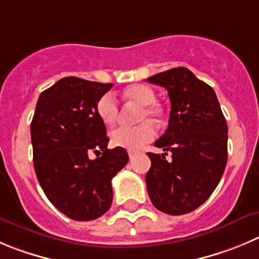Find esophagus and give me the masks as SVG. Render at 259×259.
I'll return each mask as SVG.
<instances>
[{
    "label": "esophagus",
    "instance_id": "1",
    "mask_svg": "<svg viewBox=\"0 0 259 259\" xmlns=\"http://www.w3.org/2000/svg\"><path fill=\"white\" fill-rule=\"evenodd\" d=\"M127 153H129L130 159H132V158H134L135 154H137V152H135V151H127Z\"/></svg>",
    "mask_w": 259,
    "mask_h": 259
}]
</instances>
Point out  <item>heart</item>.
<instances>
[{"instance_id": "1", "label": "heart", "mask_w": 259, "mask_h": 259, "mask_svg": "<svg viewBox=\"0 0 259 259\" xmlns=\"http://www.w3.org/2000/svg\"><path fill=\"white\" fill-rule=\"evenodd\" d=\"M122 97L129 102L141 106L138 113V121L147 117L158 121L162 117V108L156 103V93L146 84H133L122 92ZM97 115L106 125H112L118 115V103L112 94L107 93L101 97L96 106ZM156 137V127L151 121H143L137 126L117 127L111 133V144L130 151L141 149L144 144L152 142Z\"/></svg>"}]
</instances>
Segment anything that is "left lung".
I'll use <instances>...</instances> for the list:
<instances>
[{"mask_svg":"<svg viewBox=\"0 0 259 259\" xmlns=\"http://www.w3.org/2000/svg\"><path fill=\"white\" fill-rule=\"evenodd\" d=\"M147 80L167 89L168 126L154 143L165 153H147V190L153 206L167 214H185L213 193L228 162V124L213 89L187 67L158 72ZM171 151L173 161L165 156Z\"/></svg>","mask_w":259,"mask_h":259,"instance_id":"1","label":"left lung"}]
</instances>
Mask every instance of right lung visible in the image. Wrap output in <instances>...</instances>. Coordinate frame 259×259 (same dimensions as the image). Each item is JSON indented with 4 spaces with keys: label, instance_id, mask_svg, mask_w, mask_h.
Segmentation results:
<instances>
[{
    "label": "right lung",
    "instance_id": "right-lung-1",
    "mask_svg": "<svg viewBox=\"0 0 259 259\" xmlns=\"http://www.w3.org/2000/svg\"><path fill=\"white\" fill-rule=\"evenodd\" d=\"M112 85L60 79L40 93L31 120L38 181L53 206L75 221L96 220L108 211L111 180L129 161L124 148H107L106 126L97 115V102ZM92 151L96 160L89 158Z\"/></svg>",
    "mask_w": 259,
    "mask_h": 259
}]
</instances>
